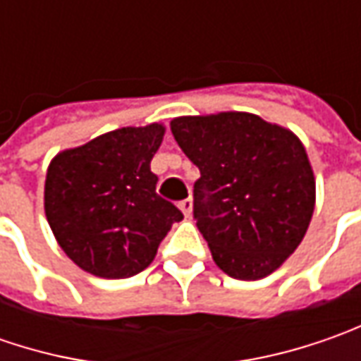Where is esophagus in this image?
<instances>
[{
    "mask_svg": "<svg viewBox=\"0 0 361 361\" xmlns=\"http://www.w3.org/2000/svg\"><path fill=\"white\" fill-rule=\"evenodd\" d=\"M180 211L185 213V216H190V213H192V199H185V201H180Z\"/></svg>",
    "mask_w": 361,
    "mask_h": 361,
    "instance_id": "34e87169",
    "label": "esophagus"
}]
</instances>
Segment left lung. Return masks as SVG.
Returning a JSON list of instances; mask_svg holds the SVG:
<instances>
[{
	"instance_id": "1",
	"label": "left lung",
	"mask_w": 361,
	"mask_h": 361,
	"mask_svg": "<svg viewBox=\"0 0 361 361\" xmlns=\"http://www.w3.org/2000/svg\"><path fill=\"white\" fill-rule=\"evenodd\" d=\"M171 130L201 171L192 213L216 267L243 281L279 269L315 209V176L301 140L249 112L178 116Z\"/></svg>"
}]
</instances>
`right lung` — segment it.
Here are the masks:
<instances>
[{
  "instance_id": "obj_1",
  "label": "right lung",
  "mask_w": 361,
  "mask_h": 361,
  "mask_svg": "<svg viewBox=\"0 0 361 361\" xmlns=\"http://www.w3.org/2000/svg\"><path fill=\"white\" fill-rule=\"evenodd\" d=\"M164 136L159 122L126 126L58 152L48 166L44 209L62 251L102 279L145 271L183 213L157 195L150 171Z\"/></svg>"
}]
</instances>
